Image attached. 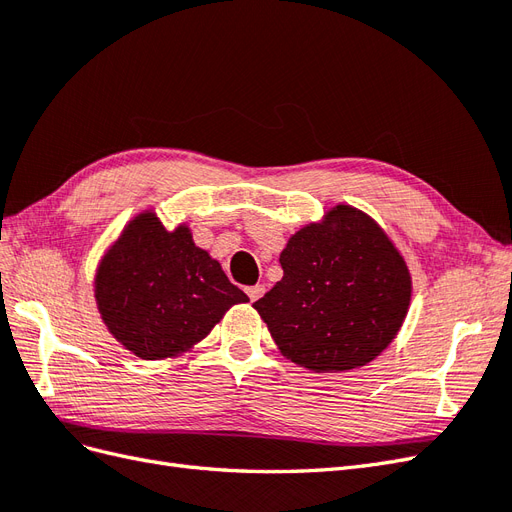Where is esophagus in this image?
Listing matches in <instances>:
<instances>
[{
    "instance_id": "34e87169",
    "label": "esophagus",
    "mask_w": 512,
    "mask_h": 512,
    "mask_svg": "<svg viewBox=\"0 0 512 512\" xmlns=\"http://www.w3.org/2000/svg\"><path fill=\"white\" fill-rule=\"evenodd\" d=\"M245 292H247V297H250V301H258V299L262 297V294H265V286L256 284V286L245 288Z\"/></svg>"
}]
</instances>
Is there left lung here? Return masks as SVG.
<instances>
[{
  "label": "left lung",
  "mask_w": 512,
  "mask_h": 512,
  "mask_svg": "<svg viewBox=\"0 0 512 512\" xmlns=\"http://www.w3.org/2000/svg\"><path fill=\"white\" fill-rule=\"evenodd\" d=\"M284 277L254 309L288 361L316 374L363 367L389 348L412 301V275L393 239L346 203L290 235Z\"/></svg>",
  "instance_id": "obj_1"
}]
</instances>
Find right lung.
Wrapping results in <instances>:
<instances>
[{"mask_svg":"<svg viewBox=\"0 0 512 512\" xmlns=\"http://www.w3.org/2000/svg\"><path fill=\"white\" fill-rule=\"evenodd\" d=\"M94 297L117 342L145 361L190 352L247 294L181 222L168 230L156 209L138 211L106 247Z\"/></svg>","mask_w":512,"mask_h":512,"instance_id":"1","label":"right lung"}]
</instances>
